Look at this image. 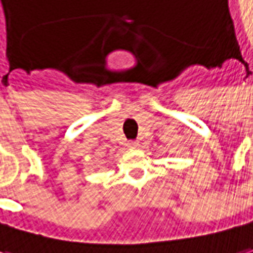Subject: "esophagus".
<instances>
[{
  "label": "esophagus",
  "mask_w": 253,
  "mask_h": 253,
  "mask_svg": "<svg viewBox=\"0 0 253 253\" xmlns=\"http://www.w3.org/2000/svg\"><path fill=\"white\" fill-rule=\"evenodd\" d=\"M138 145H140V144H138V141H130V142L127 144V147H128V148H137Z\"/></svg>",
  "instance_id": "34e87169"
}]
</instances>
